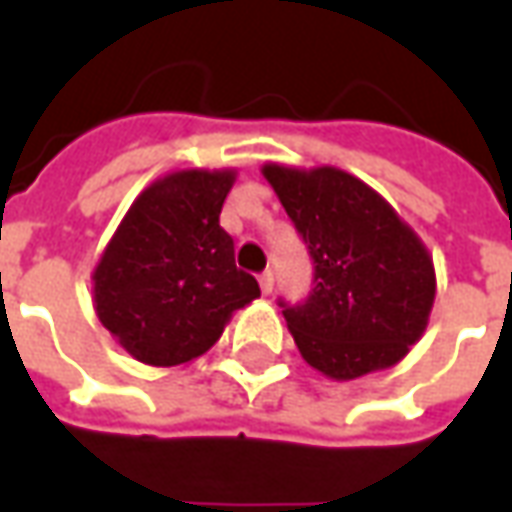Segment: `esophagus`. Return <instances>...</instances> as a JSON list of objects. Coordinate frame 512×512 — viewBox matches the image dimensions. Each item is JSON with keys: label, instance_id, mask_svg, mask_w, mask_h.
<instances>
[{"label": "esophagus", "instance_id": "1", "mask_svg": "<svg viewBox=\"0 0 512 512\" xmlns=\"http://www.w3.org/2000/svg\"><path fill=\"white\" fill-rule=\"evenodd\" d=\"M260 290H263V296H271V290H274V274L271 271L260 274Z\"/></svg>", "mask_w": 512, "mask_h": 512}]
</instances>
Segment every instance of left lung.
Instances as JSON below:
<instances>
[{
	"label": "left lung",
	"instance_id": "left-lung-1",
	"mask_svg": "<svg viewBox=\"0 0 512 512\" xmlns=\"http://www.w3.org/2000/svg\"><path fill=\"white\" fill-rule=\"evenodd\" d=\"M260 172L315 263L307 301L282 310L301 359L332 381L395 367L425 334L436 301L428 246L345 169L268 161Z\"/></svg>",
	"mask_w": 512,
	"mask_h": 512
}]
</instances>
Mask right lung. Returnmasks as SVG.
Instances as JSON below:
<instances>
[{
	"mask_svg": "<svg viewBox=\"0 0 512 512\" xmlns=\"http://www.w3.org/2000/svg\"><path fill=\"white\" fill-rule=\"evenodd\" d=\"M238 169H175L131 202L93 268L98 321L150 367L186 365L260 296L219 213Z\"/></svg>",
	"mask_w": 512,
	"mask_h": 512,
	"instance_id": "right-lung-1",
	"label": "right lung"
}]
</instances>
